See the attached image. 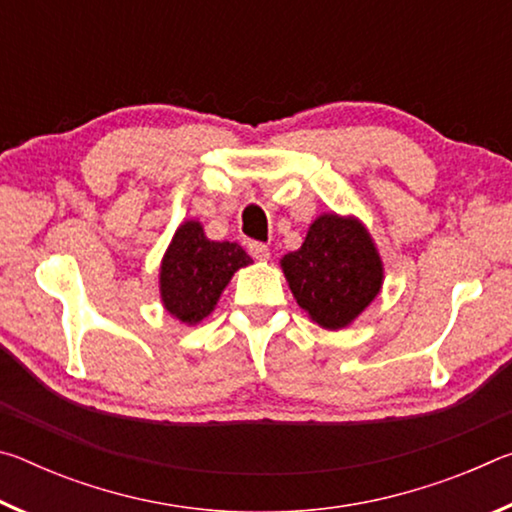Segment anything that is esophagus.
I'll return each instance as SVG.
<instances>
[{"label": "esophagus", "mask_w": 512, "mask_h": 512, "mask_svg": "<svg viewBox=\"0 0 512 512\" xmlns=\"http://www.w3.org/2000/svg\"><path fill=\"white\" fill-rule=\"evenodd\" d=\"M248 253L253 255L255 259H259V262H266V259L271 257V253H268V246L266 244H259V241H250Z\"/></svg>", "instance_id": "obj_1"}]
</instances>
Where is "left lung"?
Here are the masks:
<instances>
[{
  "instance_id": "1",
  "label": "left lung",
  "mask_w": 512,
  "mask_h": 512,
  "mask_svg": "<svg viewBox=\"0 0 512 512\" xmlns=\"http://www.w3.org/2000/svg\"><path fill=\"white\" fill-rule=\"evenodd\" d=\"M280 264L293 298L325 329L350 325L375 300L384 280L368 230L339 214L318 216L305 244Z\"/></svg>"
}]
</instances>
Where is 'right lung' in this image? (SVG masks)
<instances>
[{"label":"right lung","mask_w":512,"mask_h":512,"mask_svg":"<svg viewBox=\"0 0 512 512\" xmlns=\"http://www.w3.org/2000/svg\"><path fill=\"white\" fill-rule=\"evenodd\" d=\"M253 259L235 241H210L198 221L176 230L160 266L164 309L187 325L201 323L228 287L230 277Z\"/></svg>","instance_id":"right-lung-1"}]
</instances>
